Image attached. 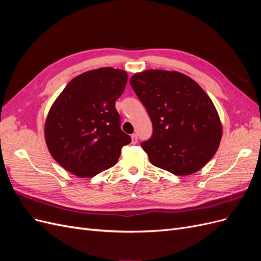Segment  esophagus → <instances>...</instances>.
<instances>
[{
	"label": "esophagus",
	"instance_id": "1",
	"mask_svg": "<svg viewBox=\"0 0 261 261\" xmlns=\"http://www.w3.org/2000/svg\"><path fill=\"white\" fill-rule=\"evenodd\" d=\"M130 138H132V144H137V141H138V137H137V134H133V135L130 136Z\"/></svg>",
	"mask_w": 261,
	"mask_h": 261
}]
</instances>
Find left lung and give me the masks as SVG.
<instances>
[{
  "label": "left lung",
  "mask_w": 261,
  "mask_h": 261,
  "mask_svg": "<svg viewBox=\"0 0 261 261\" xmlns=\"http://www.w3.org/2000/svg\"><path fill=\"white\" fill-rule=\"evenodd\" d=\"M129 82L152 121V136L141 144L150 162L178 176L202 169L216 154L223 130L208 94L175 70L147 69Z\"/></svg>",
  "instance_id": "obj_1"
}]
</instances>
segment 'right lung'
Segmentation results:
<instances>
[{
    "label": "right lung",
    "instance_id": "right-lung-1",
    "mask_svg": "<svg viewBox=\"0 0 261 261\" xmlns=\"http://www.w3.org/2000/svg\"><path fill=\"white\" fill-rule=\"evenodd\" d=\"M127 73L101 67L70 81L46 115L44 138L53 159L78 177H92L113 167L130 137L121 127L115 101Z\"/></svg>",
    "mask_w": 261,
    "mask_h": 261
}]
</instances>
